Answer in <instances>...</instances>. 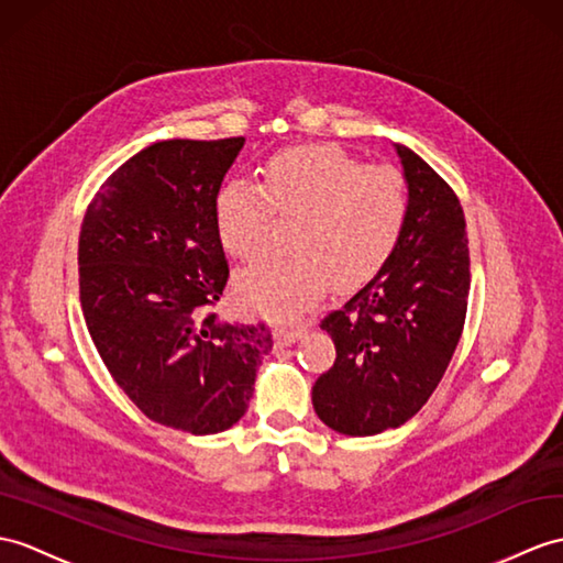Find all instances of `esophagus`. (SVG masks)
I'll return each instance as SVG.
<instances>
[{"instance_id": "34e87169", "label": "esophagus", "mask_w": 563, "mask_h": 563, "mask_svg": "<svg viewBox=\"0 0 563 563\" xmlns=\"http://www.w3.org/2000/svg\"><path fill=\"white\" fill-rule=\"evenodd\" d=\"M302 338V329H290V325H280L276 331V343L278 345H292L295 341Z\"/></svg>"}]
</instances>
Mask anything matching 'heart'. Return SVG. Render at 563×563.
<instances>
[{
    "instance_id": "heart-1",
    "label": "heart",
    "mask_w": 563,
    "mask_h": 563,
    "mask_svg": "<svg viewBox=\"0 0 563 563\" xmlns=\"http://www.w3.org/2000/svg\"><path fill=\"white\" fill-rule=\"evenodd\" d=\"M408 213V181L396 167L364 165L338 146L285 151L266 163L261 187L230 179L213 206L218 238L238 258L264 250L276 216L295 220V252L256 261L234 283L244 309L283 321L317 305L331 280L338 290L369 280L394 254Z\"/></svg>"
}]
</instances>
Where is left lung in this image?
Here are the masks:
<instances>
[{
    "label": "left lung",
    "mask_w": 563,
    "mask_h": 563,
    "mask_svg": "<svg viewBox=\"0 0 563 563\" xmlns=\"http://www.w3.org/2000/svg\"><path fill=\"white\" fill-rule=\"evenodd\" d=\"M410 191L400 242L376 276L321 321L335 345L311 402L338 434L374 437L422 410L461 341L470 254L459 196L394 143Z\"/></svg>",
    "instance_id": "left-lung-1"
}]
</instances>
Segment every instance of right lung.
<instances>
[{
	"mask_svg": "<svg viewBox=\"0 0 563 563\" xmlns=\"http://www.w3.org/2000/svg\"><path fill=\"white\" fill-rule=\"evenodd\" d=\"M244 139L151 143L104 179L78 238V290L100 360L148 420L218 434L242 420L273 347L218 319L228 285L216 196Z\"/></svg>",
	"mask_w": 563,
	"mask_h": 563,
	"instance_id": "1",
	"label": "right lung"
}]
</instances>
